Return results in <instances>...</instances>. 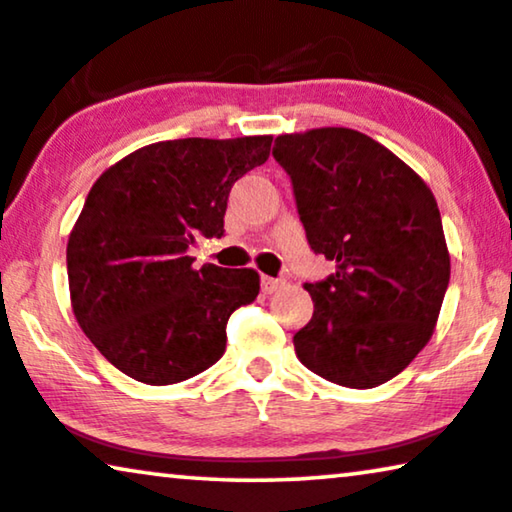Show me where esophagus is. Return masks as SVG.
Segmentation results:
<instances>
[{
  "label": "esophagus",
  "instance_id": "obj_1",
  "mask_svg": "<svg viewBox=\"0 0 512 512\" xmlns=\"http://www.w3.org/2000/svg\"><path fill=\"white\" fill-rule=\"evenodd\" d=\"M285 285V280L280 278H269V276H262V292L264 294H276L280 287Z\"/></svg>",
  "mask_w": 512,
  "mask_h": 512
}]
</instances>
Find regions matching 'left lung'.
Masks as SVG:
<instances>
[{
	"label": "left lung",
	"mask_w": 512,
	"mask_h": 512,
	"mask_svg": "<svg viewBox=\"0 0 512 512\" xmlns=\"http://www.w3.org/2000/svg\"><path fill=\"white\" fill-rule=\"evenodd\" d=\"M273 157L292 181L308 246L336 262V273L304 285L313 318L294 334L299 362L352 390L383 385L429 343L450 283L434 194L355 129L280 134Z\"/></svg>",
	"instance_id": "1"
}]
</instances>
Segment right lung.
Returning a JSON list of instances; mask_svg holds the SVG:
<instances>
[{
    "label": "right lung",
    "instance_id": "right-lung-1",
    "mask_svg": "<svg viewBox=\"0 0 512 512\" xmlns=\"http://www.w3.org/2000/svg\"><path fill=\"white\" fill-rule=\"evenodd\" d=\"M273 136L143 146L92 185L67 243L71 308L125 376L174 385L225 355L227 320L259 294L255 269H194L197 236L220 239L232 185L269 160Z\"/></svg>",
    "mask_w": 512,
    "mask_h": 512
}]
</instances>
